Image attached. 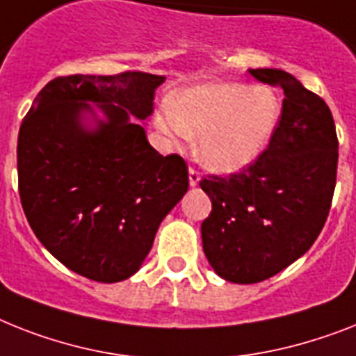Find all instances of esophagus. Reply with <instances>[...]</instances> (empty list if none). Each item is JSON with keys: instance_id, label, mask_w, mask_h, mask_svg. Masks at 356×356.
I'll use <instances>...</instances> for the list:
<instances>
[{"instance_id": "1", "label": "esophagus", "mask_w": 356, "mask_h": 356, "mask_svg": "<svg viewBox=\"0 0 356 356\" xmlns=\"http://www.w3.org/2000/svg\"><path fill=\"white\" fill-rule=\"evenodd\" d=\"M200 178H202V176H200V172L196 171V169H193V167H191V169H189V185H191V187L198 185Z\"/></svg>"}]
</instances>
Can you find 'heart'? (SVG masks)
<instances>
[{
  "instance_id": "b5f03b06",
  "label": "heart",
  "mask_w": 356,
  "mask_h": 356,
  "mask_svg": "<svg viewBox=\"0 0 356 356\" xmlns=\"http://www.w3.org/2000/svg\"><path fill=\"white\" fill-rule=\"evenodd\" d=\"M282 118V102L267 87L205 83L181 90L156 127L175 142L198 136V158L218 172H236L262 156Z\"/></svg>"
}]
</instances>
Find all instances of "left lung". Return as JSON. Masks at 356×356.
Returning a JSON list of instances; mask_svg holds the SVG:
<instances>
[{"label":"left lung","mask_w":356,"mask_h":356,"mask_svg":"<svg viewBox=\"0 0 356 356\" xmlns=\"http://www.w3.org/2000/svg\"><path fill=\"white\" fill-rule=\"evenodd\" d=\"M284 89L282 118L262 156L200 187L213 209L202 222L204 252L214 273L234 284L275 277L315 243L330 214L339 140L333 114L315 92L280 69H249Z\"/></svg>","instance_id":"left-lung-1"}]
</instances>
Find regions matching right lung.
<instances>
[{
  "instance_id": "add662e5",
  "label": "right lung",
  "mask_w": 356,
  "mask_h": 356,
  "mask_svg": "<svg viewBox=\"0 0 356 356\" xmlns=\"http://www.w3.org/2000/svg\"><path fill=\"white\" fill-rule=\"evenodd\" d=\"M163 81L131 70L61 76L40 90L23 118V211L47 251L81 277L105 284L132 277L161 220L189 189L184 158L161 156L142 123Z\"/></svg>"
}]
</instances>
